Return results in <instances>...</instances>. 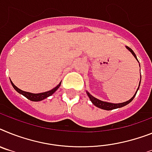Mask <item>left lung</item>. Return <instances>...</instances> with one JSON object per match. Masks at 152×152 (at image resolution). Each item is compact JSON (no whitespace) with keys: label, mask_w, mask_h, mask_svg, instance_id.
<instances>
[{"label":"left lung","mask_w":152,"mask_h":152,"mask_svg":"<svg viewBox=\"0 0 152 152\" xmlns=\"http://www.w3.org/2000/svg\"><path fill=\"white\" fill-rule=\"evenodd\" d=\"M126 48H127V49H128V50L131 52V53H132V55H133L135 57V58H136V59L137 60V56H136V55H135L134 52H133V50H132L131 48H129L128 46H126ZM140 83H141V80H140ZM139 86H140V84H139L137 90L139 89ZM137 92L135 93V94L133 96V97L131 98V99H130L129 100H127V101H126V102L121 103V104H111V103H107V102L101 101V100H98V99L95 98L92 95H90V94H89V92H86V94H87L88 96H89V98H90V100H91L92 103H93V104H94L96 107H97L100 108V109L106 110H111L116 109V108H120V107H124L125 105H127V104H128L129 103H131V102L133 100L134 98L135 95H136V94H137Z\"/></svg>","instance_id":"1"}]
</instances>
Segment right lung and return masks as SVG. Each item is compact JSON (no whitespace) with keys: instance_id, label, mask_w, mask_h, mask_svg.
Masks as SVG:
<instances>
[{"instance_id":"right-lung-1","label":"right lung","mask_w":152,"mask_h":152,"mask_svg":"<svg viewBox=\"0 0 152 152\" xmlns=\"http://www.w3.org/2000/svg\"><path fill=\"white\" fill-rule=\"evenodd\" d=\"M11 83L16 91L18 92L19 94H22L23 96H25L27 99H28V100H31V101H40V100H44V99H45V98H47L48 96H51L52 94H54L55 92L58 90V87H59L61 85V83H60L58 84V86H56V87L54 88V89H52V90H49V91L44 92V93H41V94H31V93L25 92V91H23V90H20V89H18V88L15 86V85H14V83L11 82Z\"/></svg>"}]
</instances>
